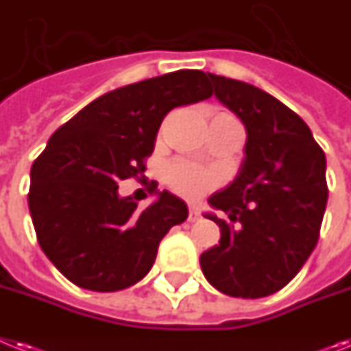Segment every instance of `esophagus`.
Listing matches in <instances>:
<instances>
[{
	"label": "esophagus",
	"mask_w": 351,
	"mask_h": 351,
	"mask_svg": "<svg viewBox=\"0 0 351 351\" xmlns=\"http://www.w3.org/2000/svg\"><path fill=\"white\" fill-rule=\"evenodd\" d=\"M198 218H200V213H198V209H196L195 205H189V218H187V220L196 221Z\"/></svg>",
	"instance_id": "esophagus-1"
}]
</instances>
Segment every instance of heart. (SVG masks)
<instances>
[{"label": "heart", "instance_id": "1", "mask_svg": "<svg viewBox=\"0 0 351 351\" xmlns=\"http://www.w3.org/2000/svg\"><path fill=\"white\" fill-rule=\"evenodd\" d=\"M167 184L180 195L196 198L204 195L215 185L216 178L210 171H205L202 167L189 164V162H173L166 169Z\"/></svg>", "mask_w": 351, "mask_h": 351}]
</instances>
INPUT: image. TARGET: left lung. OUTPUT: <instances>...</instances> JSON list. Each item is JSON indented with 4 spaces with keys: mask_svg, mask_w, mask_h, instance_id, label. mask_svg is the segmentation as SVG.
I'll return each instance as SVG.
<instances>
[{
    "mask_svg": "<svg viewBox=\"0 0 351 351\" xmlns=\"http://www.w3.org/2000/svg\"><path fill=\"white\" fill-rule=\"evenodd\" d=\"M216 99L247 131L232 182L209 198L220 243L200 256L205 279L232 298L281 290L315 249L328 187L326 156L298 113L249 82L209 73Z\"/></svg>",
    "mask_w": 351,
    "mask_h": 351,
    "instance_id": "left-lung-1",
    "label": "left lung"
}]
</instances>
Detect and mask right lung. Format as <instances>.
Masks as SVG:
<instances>
[{"mask_svg": "<svg viewBox=\"0 0 351 351\" xmlns=\"http://www.w3.org/2000/svg\"><path fill=\"white\" fill-rule=\"evenodd\" d=\"M210 95L204 72L178 70L104 93L50 136L30 169L28 209L43 252L73 285L117 292L149 272L187 205L155 187L156 200L142 209L119 184L146 169L173 108Z\"/></svg>", "mask_w": 351, "mask_h": 351, "instance_id": "obj_1", "label": "right lung"}]
</instances>
